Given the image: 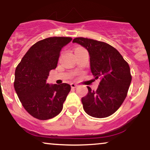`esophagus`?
Wrapping results in <instances>:
<instances>
[{
    "mask_svg": "<svg viewBox=\"0 0 150 150\" xmlns=\"http://www.w3.org/2000/svg\"><path fill=\"white\" fill-rule=\"evenodd\" d=\"M70 86H71L72 88H76L77 85H76V84H75V83H71V84H70Z\"/></svg>",
    "mask_w": 150,
    "mask_h": 150,
    "instance_id": "1",
    "label": "esophagus"
}]
</instances>
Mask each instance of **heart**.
<instances>
[{
    "mask_svg": "<svg viewBox=\"0 0 150 150\" xmlns=\"http://www.w3.org/2000/svg\"><path fill=\"white\" fill-rule=\"evenodd\" d=\"M77 49H80V48H77Z\"/></svg>",
    "mask_w": 150,
    "mask_h": 150,
    "instance_id": "obj_1",
    "label": "heart"
}]
</instances>
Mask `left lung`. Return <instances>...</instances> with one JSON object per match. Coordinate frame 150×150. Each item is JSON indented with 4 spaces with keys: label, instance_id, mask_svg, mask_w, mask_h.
<instances>
[{
    "label": "left lung",
    "instance_id": "left-lung-1",
    "mask_svg": "<svg viewBox=\"0 0 150 150\" xmlns=\"http://www.w3.org/2000/svg\"><path fill=\"white\" fill-rule=\"evenodd\" d=\"M77 43L89 52L92 75L101 82L97 91L89 87L82 98L85 111L94 118H106L114 113L123 104L132 80L129 65L117 50L106 43L77 37Z\"/></svg>",
    "mask_w": 150,
    "mask_h": 150
}]
</instances>
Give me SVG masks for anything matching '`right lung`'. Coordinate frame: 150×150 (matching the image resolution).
Segmentation results:
<instances>
[{"label":"right lung","instance_id":"add662e5","mask_svg":"<svg viewBox=\"0 0 150 150\" xmlns=\"http://www.w3.org/2000/svg\"><path fill=\"white\" fill-rule=\"evenodd\" d=\"M72 38L49 37L34 44L22 58L15 73L14 87L22 106L39 120L57 116L70 92V85L46 83L50 70L57 66L61 49Z\"/></svg>","mask_w":150,"mask_h":150}]
</instances>
